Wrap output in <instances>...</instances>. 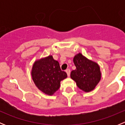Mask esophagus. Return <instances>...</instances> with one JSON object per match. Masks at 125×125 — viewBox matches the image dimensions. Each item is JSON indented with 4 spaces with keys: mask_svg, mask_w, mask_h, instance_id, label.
I'll list each match as a JSON object with an SVG mask.
<instances>
[{
    "mask_svg": "<svg viewBox=\"0 0 125 125\" xmlns=\"http://www.w3.org/2000/svg\"><path fill=\"white\" fill-rule=\"evenodd\" d=\"M66 74H67L68 76H70V69H67V70H66Z\"/></svg>",
    "mask_w": 125,
    "mask_h": 125,
    "instance_id": "esophagus-1",
    "label": "esophagus"
}]
</instances>
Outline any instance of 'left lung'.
I'll list each match as a JSON object with an SVG mask.
<instances>
[{"label": "left lung", "mask_w": 125, "mask_h": 125, "mask_svg": "<svg viewBox=\"0 0 125 125\" xmlns=\"http://www.w3.org/2000/svg\"><path fill=\"white\" fill-rule=\"evenodd\" d=\"M73 62L76 69L71 71V78L84 92L88 93L93 91L101 79L99 64L88 59L81 53L77 54L74 57Z\"/></svg>", "instance_id": "left-lung-1"}]
</instances>
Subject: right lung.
Returning <instances> with one entry per match:
<instances>
[{
    "instance_id": "1",
    "label": "right lung",
    "mask_w": 125,
    "mask_h": 125,
    "mask_svg": "<svg viewBox=\"0 0 125 125\" xmlns=\"http://www.w3.org/2000/svg\"><path fill=\"white\" fill-rule=\"evenodd\" d=\"M31 73L37 88L48 95H53L60 88V82L67 77L66 73L61 70L59 63L52 55L36 60Z\"/></svg>"
}]
</instances>
